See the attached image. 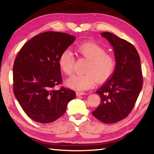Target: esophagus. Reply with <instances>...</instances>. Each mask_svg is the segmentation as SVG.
Here are the masks:
<instances>
[{
  "mask_svg": "<svg viewBox=\"0 0 154 154\" xmlns=\"http://www.w3.org/2000/svg\"><path fill=\"white\" fill-rule=\"evenodd\" d=\"M85 94H87L85 93V92H76V95L77 96H82V95H85Z\"/></svg>",
  "mask_w": 154,
  "mask_h": 154,
  "instance_id": "1",
  "label": "esophagus"
}]
</instances>
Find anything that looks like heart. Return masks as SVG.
<instances>
[{
    "instance_id": "b5f03b06",
    "label": "heart",
    "mask_w": 154,
    "mask_h": 154,
    "mask_svg": "<svg viewBox=\"0 0 154 154\" xmlns=\"http://www.w3.org/2000/svg\"><path fill=\"white\" fill-rule=\"evenodd\" d=\"M75 49L88 62L85 74L72 75L67 79L66 84L72 89L89 90L94 86L96 80L98 82H105L113 73L116 66V58L111 54L105 52L103 47L94 42H86L79 44ZM58 64L65 75L72 73L75 58L69 49H64L60 55Z\"/></svg>"
}]
</instances>
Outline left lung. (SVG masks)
<instances>
[{"instance_id": "1", "label": "left lung", "mask_w": 154, "mask_h": 154, "mask_svg": "<svg viewBox=\"0 0 154 154\" xmlns=\"http://www.w3.org/2000/svg\"><path fill=\"white\" fill-rule=\"evenodd\" d=\"M113 47L116 66L111 77L96 93L100 103L92 112L98 120L113 124L128 116L143 86L140 56L134 45L111 32L101 33Z\"/></svg>"}]
</instances>
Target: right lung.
I'll list each match as a JSON object with an SVG mask.
<instances>
[{"label": "right lung", "mask_w": 154, "mask_h": 154, "mask_svg": "<svg viewBox=\"0 0 154 154\" xmlns=\"http://www.w3.org/2000/svg\"><path fill=\"white\" fill-rule=\"evenodd\" d=\"M67 33L48 31L26 43L15 59L14 94L23 110L36 122L48 124L61 117L76 97L73 90L57 85L62 78L58 64L61 53L74 42Z\"/></svg>", "instance_id": "obj_1"}]
</instances>
